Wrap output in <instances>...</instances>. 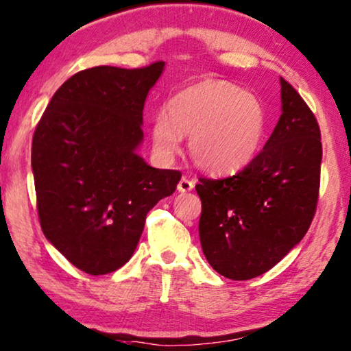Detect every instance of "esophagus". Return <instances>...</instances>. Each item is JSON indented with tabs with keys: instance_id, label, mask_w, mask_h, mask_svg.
Masks as SVG:
<instances>
[{
	"instance_id": "34e87169",
	"label": "esophagus",
	"mask_w": 351,
	"mask_h": 351,
	"mask_svg": "<svg viewBox=\"0 0 351 351\" xmlns=\"http://www.w3.org/2000/svg\"><path fill=\"white\" fill-rule=\"evenodd\" d=\"M192 189H194V181L189 180V178L182 176L180 182H178V191H180V192H191Z\"/></svg>"
}]
</instances>
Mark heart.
I'll list each match as a JSON object with an SVG mask.
<instances>
[{"mask_svg":"<svg viewBox=\"0 0 351 351\" xmlns=\"http://www.w3.org/2000/svg\"><path fill=\"white\" fill-rule=\"evenodd\" d=\"M267 116L258 98L226 81H202L171 97L156 112L154 151L170 159L189 135L191 157L211 173H234L250 164L263 146Z\"/></svg>","mask_w":351,"mask_h":351,"instance_id":"b5f03b06","label":"heart"}]
</instances>
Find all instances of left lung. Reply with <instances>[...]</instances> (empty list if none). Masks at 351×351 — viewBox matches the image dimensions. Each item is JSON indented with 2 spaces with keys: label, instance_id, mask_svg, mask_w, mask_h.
I'll use <instances>...</instances> for the list:
<instances>
[{
  "label": "left lung",
  "instance_id": "left-lung-1",
  "mask_svg": "<svg viewBox=\"0 0 351 351\" xmlns=\"http://www.w3.org/2000/svg\"><path fill=\"white\" fill-rule=\"evenodd\" d=\"M281 116L264 149L239 173L200 178L199 235L216 272L250 280L278 264L307 234L322 170V133L295 88L280 77Z\"/></svg>",
  "mask_w": 351,
  "mask_h": 351
}]
</instances>
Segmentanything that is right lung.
I'll use <instances>...</instances> for the list:
<instances>
[{"mask_svg": "<svg viewBox=\"0 0 351 351\" xmlns=\"http://www.w3.org/2000/svg\"><path fill=\"white\" fill-rule=\"evenodd\" d=\"M164 66L79 71L53 93L34 130L41 229L86 274L122 267L140 241L147 211L181 180L180 171L154 169L136 152L146 97Z\"/></svg>", "mask_w": 351, "mask_h": 351, "instance_id": "add662e5", "label": "right lung"}]
</instances>
